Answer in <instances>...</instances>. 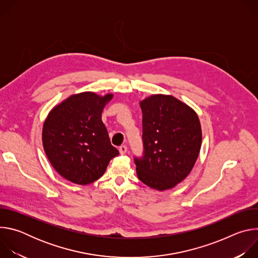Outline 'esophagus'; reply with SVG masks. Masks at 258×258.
Returning a JSON list of instances; mask_svg holds the SVG:
<instances>
[{
    "instance_id": "esophagus-1",
    "label": "esophagus",
    "mask_w": 258,
    "mask_h": 258,
    "mask_svg": "<svg viewBox=\"0 0 258 258\" xmlns=\"http://www.w3.org/2000/svg\"><path fill=\"white\" fill-rule=\"evenodd\" d=\"M119 153H120V155H124L125 153H126V151H127V147L125 146V145H122V146H120L119 147Z\"/></svg>"
}]
</instances>
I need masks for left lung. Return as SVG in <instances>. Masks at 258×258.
I'll return each instance as SVG.
<instances>
[{
	"label": "left lung",
	"instance_id": "obj_1",
	"mask_svg": "<svg viewBox=\"0 0 258 258\" xmlns=\"http://www.w3.org/2000/svg\"><path fill=\"white\" fill-rule=\"evenodd\" d=\"M140 107L145 155L135 160L138 177L153 190H170L189 175L199 156V117L192 107L171 95L148 96Z\"/></svg>",
	"mask_w": 258,
	"mask_h": 258
}]
</instances>
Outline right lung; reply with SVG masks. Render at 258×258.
I'll use <instances>...</instances> for the list:
<instances>
[{
    "label": "right lung",
    "instance_id": "add662e5",
    "mask_svg": "<svg viewBox=\"0 0 258 258\" xmlns=\"http://www.w3.org/2000/svg\"><path fill=\"white\" fill-rule=\"evenodd\" d=\"M113 94H73L55 105L45 119L42 141L54 169L65 179L89 185L118 155L102 121V111Z\"/></svg>",
    "mask_w": 258,
    "mask_h": 258
}]
</instances>
